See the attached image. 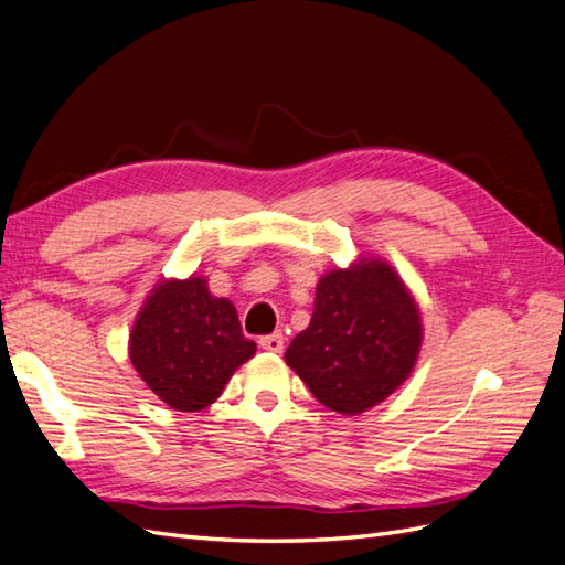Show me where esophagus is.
Instances as JSON below:
<instances>
[{
	"mask_svg": "<svg viewBox=\"0 0 565 565\" xmlns=\"http://www.w3.org/2000/svg\"><path fill=\"white\" fill-rule=\"evenodd\" d=\"M259 347L265 351H274V353H281L284 351V334L281 332H274L259 339Z\"/></svg>",
	"mask_w": 565,
	"mask_h": 565,
	"instance_id": "34e87169",
	"label": "esophagus"
}]
</instances>
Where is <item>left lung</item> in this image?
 I'll return each instance as SVG.
<instances>
[{"mask_svg": "<svg viewBox=\"0 0 565 565\" xmlns=\"http://www.w3.org/2000/svg\"><path fill=\"white\" fill-rule=\"evenodd\" d=\"M422 342V310L395 267L359 257L322 274L310 324L284 361L327 409L359 416L406 383Z\"/></svg>", "mask_w": 565, "mask_h": 565, "instance_id": "left-lung-1", "label": "left lung"}]
</instances>
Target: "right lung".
<instances>
[{"label":"right lung","instance_id":"1","mask_svg":"<svg viewBox=\"0 0 565 565\" xmlns=\"http://www.w3.org/2000/svg\"><path fill=\"white\" fill-rule=\"evenodd\" d=\"M238 310L209 291L200 274L151 288L129 332V361L156 397L175 412L214 404L231 375L255 356Z\"/></svg>","mask_w":565,"mask_h":565}]
</instances>
